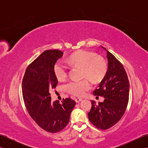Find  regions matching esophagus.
Masks as SVG:
<instances>
[{"instance_id":"esophagus-1","label":"esophagus","mask_w":148,"mask_h":148,"mask_svg":"<svg viewBox=\"0 0 148 148\" xmlns=\"http://www.w3.org/2000/svg\"><path fill=\"white\" fill-rule=\"evenodd\" d=\"M82 100H83L82 99H80V98H76V99H75V100H76V102L77 103L81 102Z\"/></svg>"}]
</instances>
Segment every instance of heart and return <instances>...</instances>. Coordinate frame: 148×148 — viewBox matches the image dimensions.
I'll return each mask as SVG.
<instances>
[{
  "instance_id": "heart-1",
  "label": "heart",
  "mask_w": 148,
  "mask_h": 148,
  "mask_svg": "<svg viewBox=\"0 0 148 148\" xmlns=\"http://www.w3.org/2000/svg\"><path fill=\"white\" fill-rule=\"evenodd\" d=\"M69 64L83 68V76H88L95 82L101 81L107 72V64L102 57L96 56L93 53L79 50L69 56ZM53 71L58 81H64L68 74V67L64 62L58 60L53 67ZM66 90L74 96H83L92 88L91 81L86 78L81 80H72L65 86Z\"/></svg>"
}]
</instances>
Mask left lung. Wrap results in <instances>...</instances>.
Masks as SVG:
<instances>
[{
	"mask_svg": "<svg viewBox=\"0 0 148 148\" xmlns=\"http://www.w3.org/2000/svg\"><path fill=\"white\" fill-rule=\"evenodd\" d=\"M101 48L107 52L108 71L93 94L102 96L104 100L99 104L92 100L88 118L97 128L106 130L117 123L124 114L128 102L130 84L123 66L106 48Z\"/></svg>",
	"mask_w": 148,
	"mask_h": 148,
	"instance_id": "left-lung-1",
	"label": "left lung"
}]
</instances>
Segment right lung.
Segmentation results:
<instances>
[{
  "instance_id": "right-lung-1",
  "label": "right lung",
  "mask_w": 148,
  "mask_h": 148,
  "mask_svg": "<svg viewBox=\"0 0 148 148\" xmlns=\"http://www.w3.org/2000/svg\"><path fill=\"white\" fill-rule=\"evenodd\" d=\"M64 53L46 50L29 65L22 83L25 104L30 116L42 129L56 133L67 126L76 102L70 98L51 102L49 89L58 83L53 67Z\"/></svg>"
}]
</instances>
